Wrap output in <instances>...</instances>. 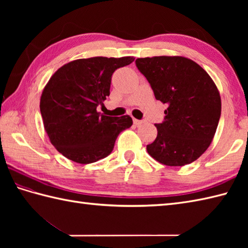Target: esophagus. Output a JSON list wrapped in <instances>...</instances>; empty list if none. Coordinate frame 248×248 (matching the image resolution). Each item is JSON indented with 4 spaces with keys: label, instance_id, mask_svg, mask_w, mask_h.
I'll return each mask as SVG.
<instances>
[{
    "label": "esophagus",
    "instance_id": "obj_1",
    "mask_svg": "<svg viewBox=\"0 0 248 248\" xmlns=\"http://www.w3.org/2000/svg\"><path fill=\"white\" fill-rule=\"evenodd\" d=\"M133 123H134L135 125H140L141 124L144 123V121L143 120H139V119H133Z\"/></svg>",
    "mask_w": 248,
    "mask_h": 248
}]
</instances>
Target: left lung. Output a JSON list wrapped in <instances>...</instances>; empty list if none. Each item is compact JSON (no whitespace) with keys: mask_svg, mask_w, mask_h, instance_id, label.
Here are the masks:
<instances>
[{"mask_svg":"<svg viewBox=\"0 0 248 248\" xmlns=\"http://www.w3.org/2000/svg\"><path fill=\"white\" fill-rule=\"evenodd\" d=\"M136 67L150 83L156 100L166 103L165 120L155 124L147 151L167 166L196 161L209 148L222 110L214 81L197 62L183 56L143 57Z\"/></svg>","mask_w":248,"mask_h":248,"instance_id":"1","label":"left lung"}]
</instances>
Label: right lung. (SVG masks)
Segmentation results:
<instances>
[{"label": "right lung", "mask_w": 248, "mask_h": 248, "mask_svg": "<svg viewBox=\"0 0 248 248\" xmlns=\"http://www.w3.org/2000/svg\"><path fill=\"white\" fill-rule=\"evenodd\" d=\"M133 56H96L67 62L55 71L40 97V113L51 144L76 163L89 164L112 152L118 134L130 128L129 115L110 117L97 112L109 96L116 69Z\"/></svg>", "instance_id": "add662e5"}]
</instances>
